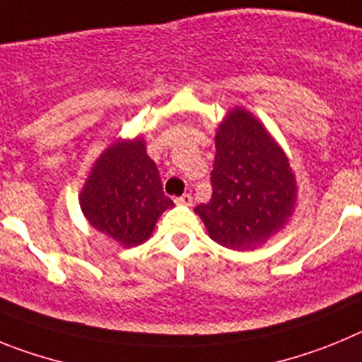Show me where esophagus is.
<instances>
[{
  "label": "esophagus",
  "instance_id": "1",
  "mask_svg": "<svg viewBox=\"0 0 362 362\" xmlns=\"http://www.w3.org/2000/svg\"><path fill=\"white\" fill-rule=\"evenodd\" d=\"M175 203L185 204V206H192V196L190 194H183L181 197H175Z\"/></svg>",
  "mask_w": 362,
  "mask_h": 362
}]
</instances>
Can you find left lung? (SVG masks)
<instances>
[{"instance_id":"left-lung-1","label":"left lung","mask_w":362,"mask_h":362,"mask_svg":"<svg viewBox=\"0 0 362 362\" xmlns=\"http://www.w3.org/2000/svg\"><path fill=\"white\" fill-rule=\"evenodd\" d=\"M212 199L196 206L209 235L232 250H252L276 235L296 206L288 158L245 108L230 110L216 134Z\"/></svg>"}]
</instances>
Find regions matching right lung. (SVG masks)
Segmentation results:
<instances>
[{"instance_id": "1", "label": "right lung", "mask_w": 362, "mask_h": 362, "mask_svg": "<svg viewBox=\"0 0 362 362\" xmlns=\"http://www.w3.org/2000/svg\"><path fill=\"white\" fill-rule=\"evenodd\" d=\"M79 204L98 232L130 248L152 235L159 216L174 201L163 194L145 139L136 137L116 139L99 156L83 185Z\"/></svg>"}]
</instances>
